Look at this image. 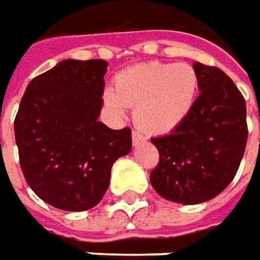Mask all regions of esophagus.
I'll use <instances>...</instances> for the list:
<instances>
[{"mask_svg":"<svg viewBox=\"0 0 260 260\" xmlns=\"http://www.w3.org/2000/svg\"><path fill=\"white\" fill-rule=\"evenodd\" d=\"M145 141H146V138L142 135V134L136 132V131L132 132V143H134V146H138L139 143H142V142H145Z\"/></svg>","mask_w":260,"mask_h":260,"instance_id":"1","label":"esophagus"}]
</instances>
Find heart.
Instances as JSON below:
<instances>
[{"label": "heart", "mask_w": 260, "mask_h": 260, "mask_svg": "<svg viewBox=\"0 0 260 260\" xmlns=\"http://www.w3.org/2000/svg\"><path fill=\"white\" fill-rule=\"evenodd\" d=\"M201 87L198 69L188 62L149 61L122 69L114 80V91L104 102L117 117L134 107L136 125L147 134L174 131L195 106Z\"/></svg>", "instance_id": "obj_1"}]
</instances>
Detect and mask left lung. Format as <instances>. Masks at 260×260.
<instances>
[{
	"label": "left lung",
	"instance_id": "left-lung-1",
	"mask_svg": "<svg viewBox=\"0 0 260 260\" xmlns=\"http://www.w3.org/2000/svg\"><path fill=\"white\" fill-rule=\"evenodd\" d=\"M199 96L192 111L169 135L153 138L158 164L150 182L158 195L182 205L217 196L238 171L248 139L245 99L216 67L193 64Z\"/></svg>",
	"mask_w": 260,
	"mask_h": 260
}]
</instances>
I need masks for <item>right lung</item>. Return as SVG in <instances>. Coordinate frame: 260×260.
Listing matches in <instances>:
<instances>
[{
    "mask_svg": "<svg viewBox=\"0 0 260 260\" xmlns=\"http://www.w3.org/2000/svg\"><path fill=\"white\" fill-rule=\"evenodd\" d=\"M104 59H65L26 87L15 118V141L27 185L42 201L82 212L102 201L115 160L131 152L129 128L99 121Z\"/></svg>",
    "mask_w": 260,
    "mask_h": 260,
    "instance_id": "add662e5",
    "label": "right lung"
}]
</instances>
